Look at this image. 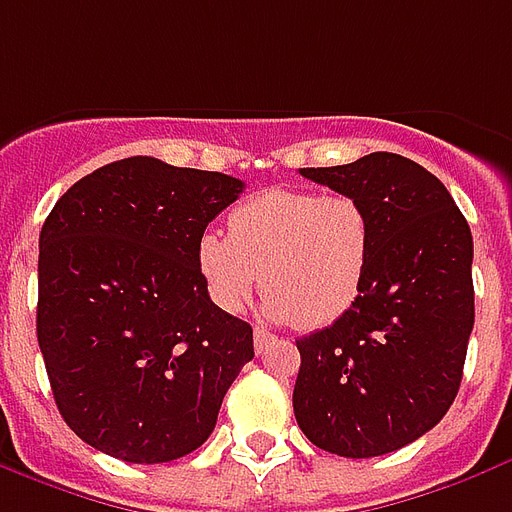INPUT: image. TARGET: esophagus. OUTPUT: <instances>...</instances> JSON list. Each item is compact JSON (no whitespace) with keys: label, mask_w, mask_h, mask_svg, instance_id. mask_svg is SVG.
Instances as JSON below:
<instances>
[{"label":"esophagus","mask_w":512,"mask_h":512,"mask_svg":"<svg viewBox=\"0 0 512 512\" xmlns=\"http://www.w3.org/2000/svg\"><path fill=\"white\" fill-rule=\"evenodd\" d=\"M274 342V336L268 331H263V328H255V350L263 352L268 347V344Z\"/></svg>","instance_id":"34e87169"}]
</instances>
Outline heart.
Here are the masks:
<instances>
[{
	"label": "heart",
	"mask_w": 512,
	"mask_h": 512,
	"mask_svg": "<svg viewBox=\"0 0 512 512\" xmlns=\"http://www.w3.org/2000/svg\"><path fill=\"white\" fill-rule=\"evenodd\" d=\"M227 230H208L198 244L200 276L219 309L241 312L263 285L271 320L314 331L361 298L374 225L358 198L274 187L233 208Z\"/></svg>",
	"instance_id": "obj_1"
}]
</instances>
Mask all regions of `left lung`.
<instances>
[{"label": "left lung", "mask_w": 512, "mask_h": 512, "mask_svg": "<svg viewBox=\"0 0 512 512\" xmlns=\"http://www.w3.org/2000/svg\"><path fill=\"white\" fill-rule=\"evenodd\" d=\"M301 176L361 200L374 246L355 306L295 342V420L328 453L385 456L434 429L456 399L475 325L472 233L445 184L401 154Z\"/></svg>", "instance_id": "1"}]
</instances>
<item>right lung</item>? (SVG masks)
Masks as SVG:
<instances>
[{"instance_id": "add662e5", "label": "right lung", "mask_w": 512, "mask_h": 512, "mask_svg": "<svg viewBox=\"0 0 512 512\" xmlns=\"http://www.w3.org/2000/svg\"><path fill=\"white\" fill-rule=\"evenodd\" d=\"M244 181L127 157L56 200L40 230L37 342L64 423L130 464L198 450L252 325L222 312L198 268L211 219Z\"/></svg>"}]
</instances>
